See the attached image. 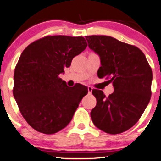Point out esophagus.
<instances>
[{
	"mask_svg": "<svg viewBox=\"0 0 161 161\" xmlns=\"http://www.w3.org/2000/svg\"><path fill=\"white\" fill-rule=\"evenodd\" d=\"M92 87H91V86H88V87H87V91H88V93L89 94H91V93H92Z\"/></svg>",
	"mask_w": 161,
	"mask_h": 161,
	"instance_id": "esophagus-1",
	"label": "esophagus"
}]
</instances>
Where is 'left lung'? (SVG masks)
<instances>
[{
    "instance_id": "8db88e82",
    "label": "left lung",
    "mask_w": 161,
    "mask_h": 161,
    "mask_svg": "<svg viewBox=\"0 0 161 161\" xmlns=\"http://www.w3.org/2000/svg\"><path fill=\"white\" fill-rule=\"evenodd\" d=\"M88 46L100 56L99 78L112 83L114 92L106 97L93 89L97 100L91 112L93 123L109 134H119L133 126L151 97L153 73L143 53L138 47L111 36H85Z\"/></svg>"
}]
</instances>
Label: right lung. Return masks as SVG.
Segmentation results:
<instances>
[{
	"label": "right lung",
	"instance_id": "1",
	"mask_svg": "<svg viewBox=\"0 0 161 161\" xmlns=\"http://www.w3.org/2000/svg\"><path fill=\"white\" fill-rule=\"evenodd\" d=\"M87 46L82 36H48L21 53L14 69L13 95L23 118L35 130L53 134L71 121L88 91L80 84L69 87L59 76Z\"/></svg>",
	"mask_w": 161,
	"mask_h": 161
}]
</instances>
